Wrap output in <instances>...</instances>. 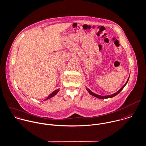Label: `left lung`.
Segmentation results:
<instances>
[{
  "mask_svg": "<svg viewBox=\"0 0 146 146\" xmlns=\"http://www.w3.org/2000/svg\"><path fill=\"white\" fill-rule=\"evenodd\" d=\"M129 77H130V76H129ZM129 77L128 78V79H127V80L126 84L123 86L122 88H121L118 91H117L116 93H115V94H112V95H110L102 96V95H98V94H96L94 93V92H92L90 89H88V88H86V90H87V91H88V92H89L90 94H91V95H92V96H95V97H96V98H99V99H107V98H112V97L115 96L116 95H117V94H118L122 91V90L124 88V87L125 86V85L127 84V82H128V81H129Z\"/></svg>",
  "mask_w": 146,
  "mask_h": 146,
  "instance_id": "left-lung-1",
  "label": "left lung"
}]
</instances>
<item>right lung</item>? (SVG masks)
<instances>
[{
    "instance_id": "add662e5",
    "label": "right lung",
    "mask_w": 146,
    "mask_h": 146,
    "mask_svg": "<svg viewBox=\"0 0 146 146\" xmlns=\"http://www.w3.org/2000/svg\"><path fill=\"white\" fill-rule=\"evenodd\" d=\"M58 91H59V88L58 89V90H55L54 92H52L47 98V99H45L44 100H48V99H50V98H52L53 96H54L55 95H56L57 94H58Z\"/></svg>"
}]
</instances>
